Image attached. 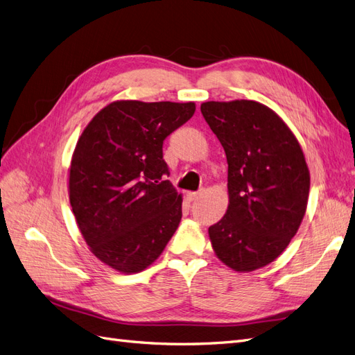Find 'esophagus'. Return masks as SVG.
<instances>
[{
    "instance_id": "1",
    "label": "esophagus",
    "mask_w": 355,
    "mask_h": 355,
    "mask_svg": "<svg viewBox=\"0 0 355 355\" xmlns=\"http://www.w3.org/2000/svg\"><path fill=\"white\" fill-rule=\"evenodd\" d=\"M198 196H200V192H189V194H188V200H189V201H194V200L198 198Z\"/></svg>"
}]
</instances>
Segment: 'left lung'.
Masks as SVG:
<instances>
[{
  "label": "left lung",
  "instance_id": "1",
  "mask_svg": "<svg viewBox=\"0 0 355 355\" xmlns=\"http://www.w3.org/2000/svg\"><path fill=\"white\" fill-rule=\"evenodd\" d=\"M204 120L228 161L230 204L209 228L219 259L235 271L271 263L295 237L309 194V171L295 135L253 101L206 102Z\"/></svg>",
  "mask_w": 355,
  "mask_h": 355
}]
</instances>
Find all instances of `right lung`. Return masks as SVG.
I'll return each instance as SVG.
<instances>
[{
    "label": "right lung",
    "mask_w": 355,
    "mask_h": 355,
    "mask_svg": "<svg viewBox=\"0 0 355 355\" xmlns=\"http://www.w3.org/2000/svg\"><path fill=\"white\" fill-rule=\"evenodd\" d=\"M196 103L118 101L84 128L71 161L69 200L83 237L114 270H145L182 218V197L166 176V137Z\"/></svg>",
    "instance_id": "add662e5"
}]
</instances>
